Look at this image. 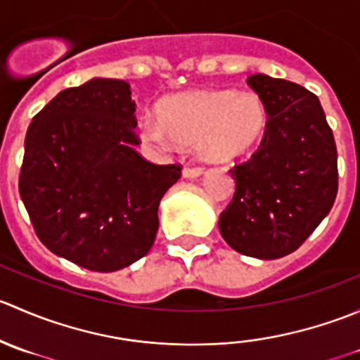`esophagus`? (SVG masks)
I'll list each match as a JSON object with an SVG mask.
<instances>
[{
  "label": "esophagus",
  "instance_id": "1",
  "mask_svg": "<svg viewBox=\"0 0 360 360\" xmlns=\"http://www.w3.org/2000/svg\"><path fill=\"white\" fill-rule=\"evenodd\" d=\"M203 172V167L200 165H193V167H184L183 169V176L184 177H197Z\"/></svg>",
  "mask_w": 360,
  "mask_h": 360
}]
</instances>
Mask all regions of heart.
<instances>
[{
  "mask_svg": "<svg viewBox=\"0 0 360 360\" xmlns=\"http://www.w3.org/2000/svg\"><path fill=\"white\" fill-rule=\"evenodd\" d=\"M158 122L141 125L144 139L160 144L172 139L181 146H197L209 162H231L263 143L270 115L254 94L197 90L163 99Z\"/></svg>",
  "mask_w": 360,
  "mask_h": 360,
  "instance_id": "b5f03b06",
  "label": "heart"
}]
</instances>
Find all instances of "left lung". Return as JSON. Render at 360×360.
<instances>
[{"label":"left lung","instance_id":"1","mask_svg":"<svg viewBox=\"0 0 360 360\" xmlns=\"http://www.w3.org/2000/svg\"><path fill=\"white\" fill-rule=\"evenodd\" d=\"M249 86L270 115L263 143L230 169L231 202L219 231L245 256L277 259L300 248L331 210L338 193V153L317 96L297 83L252 75Z\"/></svg>","mask_w":360,"mask_h":360}]
</instances>
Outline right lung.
<instances>
[{
  "mask_svg": "<svg viewBox=\"0 0 360 360\" xmlns=\"http://www.w3.org/2000/svg\"><path fill=\"white\" fill-rule=\"evenodd\" d=\"M136 103L123 79L57 94L25 134L19 193L46 249L92 271H116L153 245L158 205L181 163L157 165L134 144Z\"/></svg>",
  "mask_w": 360,
  "mask_h": 360,
  "instance_id": "add662e5",
  "label": "right lung"
}]
</instances>
